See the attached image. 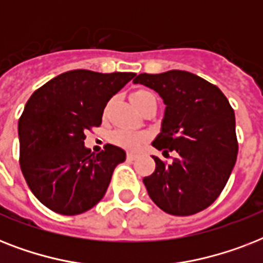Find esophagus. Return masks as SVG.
I'll return each mask as SVG.
<instances>
[{
    "label": "esophagus",
    "instance_id": "34e87169",
    "mask_svg": "<svg viewBox=\"0 0 263 263\" xmlns=\"http://www.w3.org/2000/svg\"><path fill=\"white\" fill-rule=\"evenodd\" d=\"M127 158L129 161H134L136 158V154H135V153H131V152L127 153Z\"/></svg>",
    "mask_w": 263,
    "mask_h": 263
}]
</instances>
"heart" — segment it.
<instances>
[{
    "label": "heart",
    "instance_id": "b5f03b06",
    "mask_svg": "<svg viewBox=\"0 0 263 263\" xmlns=\"http://www.w3.org/2000/svg\"><path fill=\"white\" fill-rule=\"evenodd\" d=\"M150 98H156V95L153 94L152 91L144 90V88L134 91L131 95L132 102H134L136 107H139L142 103L146 102ZM109 139H110L111 143L119 146V147L135 152V150H138L142 146L144 140L147 139V134L134 131V129H128V128H119V129L111 132Z\"/></svg>",
    "mask_w": 263,
    "mask_h": 263
}]
</instances>
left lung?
Returning <instances> with one entry per match:
<instances>
[{"label":"left lung","instance_id":"obj_1","mask_svg":"<svg viewBox=\"0 0 263 263\" xmlns=\"http://www.w3.org/2000/svg\"><path fill=\"white\" fill-rule=\"evenodd\" d=\"M134 83L157 91L166 109L153 142L172 164L153 157L156 171L143 183L154 203L172 216H192L220 196L239 152L235 111L220 88L185 71L140 73Z\"/></svg>","mask_w":263,"mask_h":263}]
</instances>
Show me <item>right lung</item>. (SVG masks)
<instances>
[{
  "label": "right lung",
  "mask_w": 263,
  "mask_h": 263,
  "mask_svg": "<svg viewBox=\"0 0 263 263\" xmlns=\"http://www.w3.org/2000/svg\"><path fill=\"white\" fill-rule=\"evenodd\" d=\"M136 73L76 69L43 84L18 119L20 168L36 199L63 216L94 208L106 194L125 152L105 144L92 154L84 132L99 127L103 109Z\"/></svg>",
  "instance_id": "obj_1"
}]
</instances>
